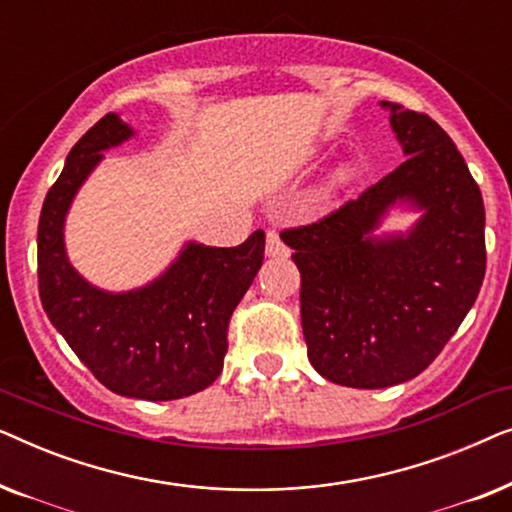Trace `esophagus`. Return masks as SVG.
Returning a JSON list of instances; mask_svg holds the SVG:
<instances>
[{"label": "esophagus", "instance_id": "34e87169", "mask_svg": "<svg viewBox=\"0 0 512 512\" xmlns=\"http://www.w3.org/2000/svg\"><path fill=\"white\" fill-rule=\"evenodd\" d=\"M265 254L270 258H286L289 256V247L279 240L277 233H268V240H265Z\"/></svg>", "mask_w": 512, "mask_h": 512}]
</instances>
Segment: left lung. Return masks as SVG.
Here are the masks:
<instances>
[{
  "label": "left lung",
  "instance_id": "8db88e82",
  "mask_svg": "<svg viewBox=\"0 0 512 512\" xmlns=\"http://www.w3.org/2000/svg\"><path fill=\"white\" fill-rule=\"evenodd\" d=\"M405 163L324 219L282 230L300 270L307 359L326 380L384 389L443 352L485 279V205L447 132L382 102ZM423 212L408 234L373 236L391 206Z\"/></svg>",
  "mask_w": 512,
  "mask_h": 512
}]
</instances>
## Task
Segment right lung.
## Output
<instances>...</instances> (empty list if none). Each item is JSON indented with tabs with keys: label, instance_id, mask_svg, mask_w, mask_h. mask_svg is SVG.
I'll list each match as a JSON object with an SVG mask.
<instances>
[{
	"label": "right lung",
	"instance_id": "obj_1",
	"mask_svg": "<svg viewBox=\"0 0 512 512\" xmlns=\"http://www.w3.org/2000/svg\"><path fill=\"white\" fill-rule=\"evenodd\" d=\"M135 132L118 114L100 118L69 151L39 216V298L90 373L114 394L174 401L207 389L223 370L230 314L263 265L265 235L240 247L186 242L158 279L109 293L88 284L69 263L65 216L83 181Z\"/></svg>",
	"mask_w": 512,
	"mask_h": 512
}]
</instances>
